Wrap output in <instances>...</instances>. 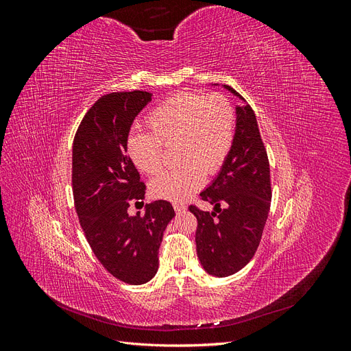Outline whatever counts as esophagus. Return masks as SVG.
<instances>
[{"label": "esophagus", "instance_id": "1", "mask_svg": "<svg viewBox=\"0 0 351 351\" xmlns=\"http://www.w3.org/2000/svg\"><path fill=\"white\" fill-rule=\"evenodd\" d=\"M173 206H174V209H176L177 214H182V212H184V210L187 209V206H186V205H183V204H174Z\"/></svg>", "mask_w": 351, "mask_h": 351}]
</instances>
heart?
Listing matches in <instances>:
<instances>
[{
  "mask_svg": "<svg viewBox=\"0 0 351 351\" xmlns=\"http://www.w3.org/2000/svg\"><path fill=\"white\" fill-rule=\"evenodd\" d=\"M149 132L132 133L127 154L139 171H161L165 146L177 145L174 171L158 176L151 192L158 199L182 202L215 174L227 159L236 134V111L224 95L184 92L173 95L146 117Z\"/></svg>",
  "mask_w": 351,
  "mask_h": 351,
  "instance_id": "heart-1",
  "label": "heart"
}]
</instances>
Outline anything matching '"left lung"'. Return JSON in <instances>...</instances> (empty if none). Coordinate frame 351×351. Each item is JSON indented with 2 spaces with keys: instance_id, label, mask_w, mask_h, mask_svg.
<instances>
[{
  "instance_id": "1",
  "label": "left lung",
  "mask_w": 351,
  "mask_h": 351,
  "mask_svg": "<svg viewBox=\"0 0 351 351\" xmlns=\"http://www.w3.org/2000/svg\"><path fill=\"white\" fill-rule=\"evenodd\" d=\"M224 88L244 101L231 86L224 84ZM200 197L214 205L215 210L189 206L197 219V258L208 274L228 277L246 267L256 253L272 197L267 149L256 115L246 101L236 107V134L231 151L219 174Z\"/></svg>"
}]
</instances>
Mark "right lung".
Listing matches in <instances>:
<instances>
[{
  "instance_id": "obj_1",
  "label": "right lung",
  "mask_w": 351,
  "mask_h": 351,
  "mask_svg": "<svg viewBox=\"0 0 351 351\" xmlns=\"http://www.w3.org/2000/svg\"><path fill=\"white\" fill-rule=\"evenodd\" d=\"M152 93L112 92L95 102L73 141V196L92 252L112 277L141 285L155 277L164 231L176 215L171 204H146L145 214L129 215L146 186L127 155L130 127ZM143 204V202H142Z\"/></svg>"
}]
</instances>
